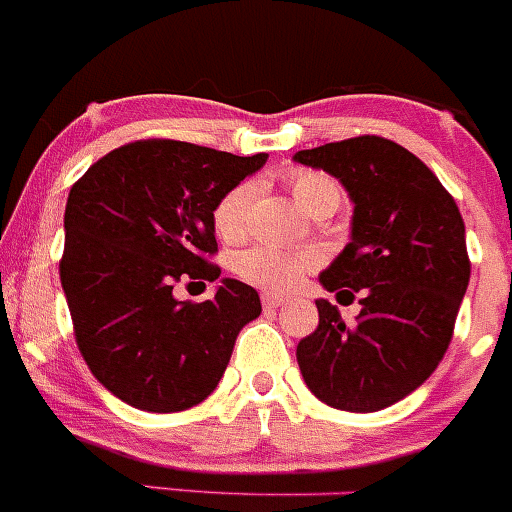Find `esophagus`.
Listing matches in <instances>:
<instances>
[{"instance_id":"esophagus-1","label":"esophagus","mask_w":512,"mask_h":512,"mask_svg":"<svg viewBox=\"0 0 512 512\" xmlns=\"http://www.w3.org/2000/svg\"><path fill=\"white\" fill-rule=\"evenodd\" d=\"M282 302H285V297H282V295H272V292H262V307H265V310H275V307H280Z\"/></svg>"}]
</instances>
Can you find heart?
<instances>
[{
  "label": "heart",
  "mask_w": 512,
  "mask_h": 512,
  "mask_svg": "<svg viewBox=\"0 0 512 512\" xmlns=\"http://www.w3.org/2000/svg\"><path fill=\"white\" fill-rule=\"evenodd\" d=\"M287 185H290L292 197L297 205L310 215L317 207L325 205L330 200H340V190L330 177L320 175V172L310 170H295L287 175ZM252 185L242 182V185L232 187L215 207V227L222 237L232 240L245 227V212L250 205ZM317 265L315 255L310 252H290L277 250V247H252L245 250L235 262L237 275L250 285L262 287L270 292H285L300 285L302 277Z\"/></svg>",
  "instance_id": "heart-1"
}]
</instances>
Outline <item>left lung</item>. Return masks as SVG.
Here are the masks:
<instances>
[{
    "mask_svg": "<svg viewBox=\"0 0 512 512\" xmlns=\"http://www.w3.org/2000/svg\"><path fill=\"white\" fill-rule=\"evenodd\" d=\"M292 160L345 187L350 242L320 285L362 295L352 325L325 297L315 300L320 325L297 345L302 380L330 408H390L433 375L450 345L470 280L463 217L413 152L382 137L330 142Z\"/></svg>",
    "mask_w": 512,
    "mask_h": 512,
    "instance_id": "obj_1",
    "label": "left lung"
}]
</instances>
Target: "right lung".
Here are the masks:
<instances>
[{
	"mask_svg": "<svg viewBox=\"0 0 512 512\" xmlns=\"http://www.w3.org/2000/svg\"><path fill=\"white\" fill-rule=\"evenodd\" d=\"M265 162L262 152L145 140L104 155L69 190L62 290L84 362L122 403L147 413L200 405L260 317L257 290L217 280L205 255L217 252V202ZM180 279L217 281L216 297L180 303Z\"/></svg>",
	"mask_w": 512,
	"mask_h": 512,
	"instance_id": "add662e5",
	"label": "right lung"
}]
</instances>
